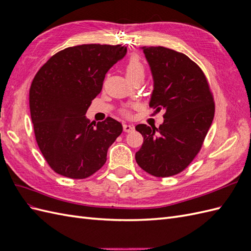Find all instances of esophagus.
Segmentation results:
<instances>
[{
	"label": "esophagus",
	"mask_w": 251,
	"mask_h": 251,
	"mask_svg": "<svg viewBox=\"0 0 251 251\" xmlns=\"http://www.w3.org/2000/svg\"><path fill=\"white\" fill-rule=\"evenodd\" d=\"M133 128H134V126L132 125H128V124L124 125L125 132H131V131H133Z\"/></svg>",
	"instance_id": "34e87169"
}]
</instances>
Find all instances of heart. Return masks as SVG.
I'll return each mask as SVG.
<instances>
[{
  "label": "heart",
  "instance_id": "b5f03b06",
  "mask_svg": "<svg viewBox=\"0 0 251 251\" xmlns=\"http://www.w3.org/2000/svg\"><path fill=\"white\" fill-rule=\"evenodd\" d=\"M126 73L127 78L131 81L138 77H144V73H146V69H144V65L141 62V59L138 55L132 54L130 57L127 58L126 64ZM132 108H135L136 104H132ZM123 113L125 115H128V107L123 109Z\"/></svg>",
  "mask_w": 251,
  "mask_h": 251
}]
</instances>
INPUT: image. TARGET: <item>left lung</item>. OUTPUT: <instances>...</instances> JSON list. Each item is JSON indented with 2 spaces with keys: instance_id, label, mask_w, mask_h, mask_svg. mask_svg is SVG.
<instances>
[{
  "instance_id": "1",
  "label": "left lung",
  "mask_w": 251,
  "mask_h": 251,
  "mask_svg": "<svg viewBox=\"0 0 251 251\" xmlns=\"http://www.w3.org/2000/svg\"><path fill=\"white\" fill-rule=\"evenodd\" d=\"M154 77L150 107L164 111L156 128L136 126L143 143L136 162L151 176L183 172L200 151L215 115V100L201 68L184 53L165 47H143Z\"/></svg>"
}]
</instances>
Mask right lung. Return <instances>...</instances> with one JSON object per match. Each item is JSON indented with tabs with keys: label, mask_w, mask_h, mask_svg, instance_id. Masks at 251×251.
<instances>
[{
	"label": "right lung",
	"mask_w": 251,
	"mask_h": 251,
	"mask_svg": "<svg viewBox=\"0 0 251 251\" xmlns=\"http://www.w3.org/2000/svg\"><path fill=\"white\" fill-rule=\"evenodd\" d=\"M126 53L123 45L68 47L35 74L29 90L34 136L55 173L85 179L107 161L108 149L123 133V125L107 117L93 126L85 114L100 93L105 73Z\"/></svg>",
	"instance_id": "1"
}]
</instances>
